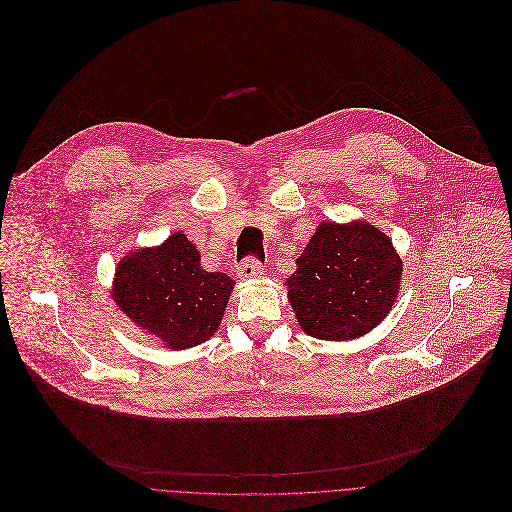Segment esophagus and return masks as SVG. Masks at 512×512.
Segmentation results:
<instances>
[{
    "label": "esophagus",
    "mask_w": 512,
    "mask_h": 512,
    "mask_svg": "<svg viewBox=\"0 0 512 512\" xmlns=\"http://www.w3.org/2000/svg\"><path fill=\"white\" fill-rule=\"evenodd\" d=\"M262 272H264V266H262L256 258H246L244 262L238 264V276H240L242 280L258 278Z\"/></svg>",
    "instance_id": "obj_1"
}]
</instances>
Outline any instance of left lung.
<instances>
[{"instance_id": "8db88e82", "label": "left lung", "mask_w": 512, "mask_h": 512, "mask_svg": "<svg viewBox=\"0 0 512 512\" xmlns=\"http://www.w3.org/2000/svg\"><path fill=\"white\" fill-rule=\"evenodd\" d=\"M296 264L288 300L302 331L325 341L377 327L395 302L403 268L391 240L367 222H323Z\"/></svg>"}]
</instances>
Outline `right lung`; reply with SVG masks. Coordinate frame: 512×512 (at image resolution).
<instances>
[{
  "label": "right lung",
  "mask_w": 512,
  "mask_h": 512,
  "mask_svg": "<svg viewBox=\"0 0 512 512\" xmlns=\"http://www.w3.org/2000/svg\"><path fill=\"white\" fill-rule=\"evenodd\" d=\"M232 288L228 274L201 268L199 252L177 232L163 246L137 250L117 266L113 298L137 327L177 351L218 331Z\"/></svg>",
  "instance_id": "obj_1"
}]
</instances>
